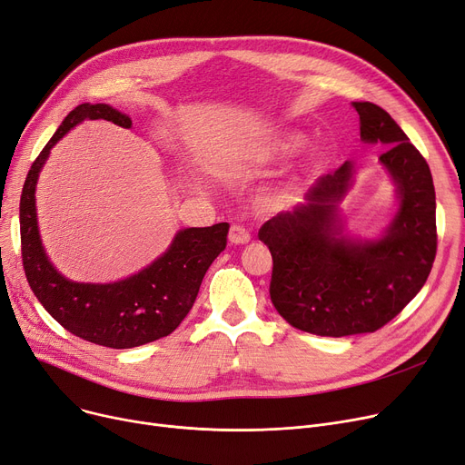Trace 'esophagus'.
Instances as JSON below:
<instances>
[{"mask_svg":"<svg viewBox=\"0 0 465 465\" xmlns=\"http://www.w3.org/2000/svg\"><path fill=\"white\" fill-rule=\"evenodd\" d=\"M250 231L242 225H232L229 231V242L234 246H242V244H248L250 242Z\"/></svg>","mask_w":465,"mask_h":465,"instance_id":"1","label":"esophagus"}]
</instances>
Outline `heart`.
Returning <instances> with one entry per match:
<instances>
[{
  "mask_svg": "<svg viewBox=\"0 0 465 465\" xmlns=\"http://www.w3.org/2000/svg\"><path fill=\"white\" fill-rule=\"evenodd\" d=\"M304 145V138L297 132H287V134H282L280 138H276L272 143H269L267 147H262L257 154H255V163L259 164H274V163H282L292 159L293 154H297ZM308 172L316 170V163H311L306 168Z\"/></svg>",
  "mask_w": 465,
  "mask_h": 465,
  "instance_id": "1",
  "label": "heart"
}]
</instances>
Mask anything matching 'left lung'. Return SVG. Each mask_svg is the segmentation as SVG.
<instances>
[{
    "label": "left lung",
    "instance_id": "obj_1",
    "mask_svg": "<svg viewBox=\"0 0 465 465\" xmlns=\"http://www.w3.org/2000/svg\"><path fill=\"white\" fill-rule=\"evenodd\" d=\"M360 136L384 145L381 166L395 185L397 210L377 238L344 234L341 203L356 166L322 175L304 203L259 231L272 255L271 299L278 314L320 337L372 333L400 314L426 283L437 252L435 189L422 154L382 107L353 102Z\"/></svg>",
    "mask_w": 465,
    "mask_h": 465
}]
</instances>
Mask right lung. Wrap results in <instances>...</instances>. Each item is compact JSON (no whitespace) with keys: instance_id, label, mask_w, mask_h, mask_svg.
<instances>
[{"instance_id":"add662e5","label":"right lung","mask_w":465,"mask_h":465,"mask_svg":"<svg viewBox=\"0 0 465 465\" xmlns=\"http://www.w3.org/2000/svg\"><path fill=\"white\" fill-rule=\"evenodd\" d=\"M86 119L132 126L128 115L107 104H81L62 121L34 161L22 189V262L34 295L64 329L100 346L134 348L170 335L183 322L210 264L227 246L229 223L178 231L161 257L119 282L84 283L62 276L41 244L35 185L51 149Z\"/></svg>"}]
</instances>
